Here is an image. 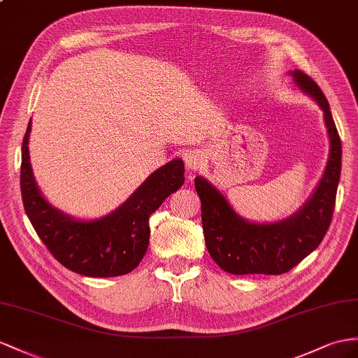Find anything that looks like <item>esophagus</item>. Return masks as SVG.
Instances as JSON below:
<instances>
[{
    "mask_svg": "<svg viewBox=\"0 0 358 358\" xmlns=\"http://www.w3.org/2000/svg\"><path fill=\"white\" fill-rule=\"evenodd\" d=\"M185 163H186V168L192 172L195 171H201L207 163V155L204 151L201 150H192V151H187L185 154Z\"/></svg>",
    "mask_w": 358,
    "mask_h": 358,
    "instance_id": "obj_1",
    "label": "esophagus"
}]
</instances>
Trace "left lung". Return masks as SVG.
I'll list each match as a JSON object with an SVG mask.
<instances>
[{"mask_svg": "<svg viewBox=\"0 0 358 358\" xmlns=\"http://www.w3.org/2000/svg\"><path fill=\"white\" fill-rule=\"evenodd\" d=\"M296 87L324 112L329 139L328 162L317 187L292 216L275 222L246 221L222 192L204 177L195 178L208 254L228 273L280 275L304 260L322 242L333 217L342 169V143L322 90L302 71H289Z\"/></svg>", "mask_w": 358, "mask_h": 358, "instance_id": "1", "label": "left lung"}]
</instances>
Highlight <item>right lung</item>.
<instances>
[{"mask_svg":"<svg viewBox=\"0 0 358 358\" xmlns=\"http://www.w3.org/2000/svg\"><path fill=\"white\" fill-rule=\"evenodd\" d=\"M22 142L21 194L25 213L50 252L63 266L86 277L108 278L137 268L148 250L150 216L185 182V163L173 159L154 171L112 213L77 219L48 203L33 176L29 139Z\"/></svg>","mask_w":358,"mask_h":358,"instance_id":"1","label":"right lung"}]
</instances>
